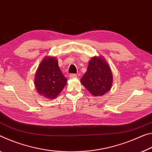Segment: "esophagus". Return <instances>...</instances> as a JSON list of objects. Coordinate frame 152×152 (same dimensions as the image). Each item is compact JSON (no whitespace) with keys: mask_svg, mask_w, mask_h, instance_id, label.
I'll use <instances>...</instances> for the list:
<instances>
[{"mask_svg":"<svg viewBox=\"0 0 152 152\" xmlns=\"http://www.w3.org/2000/svg\"><path fill=\"white\" fill-rule=\"evenodd\" d=\"M69 77H70L71 79L77 78V75L76 74H71L70 75H69Z\"/></svg>","mask_w":152,"mask_h":152,"instance_id":"1","label":"esophagus"}]
</instances>
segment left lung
Segmentation results:
<instances>
[{
  "mask_svg": "<svg viewBox=\"0 0 152 152\" xmlns=\"http://www.w3.org/2000/svg\"><path fill=\"white\" fill-rule=\"evenodd\" d=\"M113 76L110 67L102 56H94L89 60L88 69L81 83L94 96H102L110 90Z\"/></svg>",
  "mask_w": 152,
  "mask_h": 152,
  "instance_id": "8db88e82",
  "label": "left lung"
}]
</instances>
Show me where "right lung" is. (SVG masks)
<instances>
[{"label":"right lung","mask_w":152,"mask_h":152,"mask_svg":"<svg viewBox=\"0 0 152 152\" xmlns=\"http://www.w3.org/2000/svg\"><path fill=\"white\" fill-rule=\"evenodd\" d=\"M67 79L59 69L55 56H46L39 63L34 78V85L39 95L55 99L66 85Z\"/></svg>","instance_id":"1"}]
</instances>
